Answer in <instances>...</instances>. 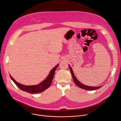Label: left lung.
I'll list each match as a JSON object with an SVG mask.
<instances>
[{"label": "left lung", "instance_id": "1", "mask_svg": "<svg viewBox=\"0 0 121 121\" xmlns=\"http://www.w3.org/2000/svg\"><path fill=\"white\" fill-rule=\"evenodd\" d=\"M68 66H69V67L72 76L73 80H74V82L75 83V84L77 86H78L79 88L82 89L88 90V91H94V90H98V89L100 88L101 87H102V86H98V87H92V86H87V85H85L84 84L81 83L78 80V79L75 77L72 69L71 67L70 66V65H68Z\"/></svg>", "mask_w": 121, "mask_h": 121}]
</instances>
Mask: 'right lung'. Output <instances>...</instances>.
<instances>
[{
    "label": "right lung",
    "instance_id": "1",
    "mask_svg": "<svg viewBox=\"0 0 121 121\" xmlns=\"http://www.w3.org/2000/svg\"><path fill=\"white\" fill-rule=\"evenodd\" d=\"M59 64H57L55 67H54L52 69L47 78L43 80L42 82L39 83L36 85H32V86H27L21 84L20 83L17 82L9 74L10 77L12 80L14 82V83L17 85L19 89L21 90L24 91L25 92H27L29 93L34 94V93H38L48 89L50 86L51 85L52 82L55 72L56 69L58 67Z\"/></svg>",
    "mask_w": 121,
    "mask_h": 121
}]
</instances>
